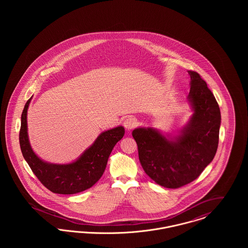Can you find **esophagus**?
Segmentation results:
<instances>
[{
  "label": "esophagus",
  "mask_w": 248,
  "mask_h": 248,
  "mask_svg": "<svg viewBox=\"0 0 248 248\" xmlns=\"http://www.w3.org/2000/svg\"><path fill=\"white\" fill-rule=\"evenodd\" d=\"M137 124H138L137 120L133 117H127L124 121V126L128 131L135 128L137 126Z\"/></svg>",
  "instance_id": "1"
}]
</instances>
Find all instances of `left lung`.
Masks as SVG:
<instances>
[{
  "instance_id": "8db88e82",
  "label": "left lung",
  "mask_w": 248,
  "mask_h": 248,
  "mask_svg": "<svg viewBox=\"0 0 248 248\" xmlns=\"http://www.w3.org/2000/svg\"><path fill=\"white\" fill-rule=\"evenodd\" d=\"M188 72L190 89L187 98L193 112L189 122L175 135L143 126L132 132L145 173L169 189L182 187L199 177L212 162L218 145V104L200 75Z\"/></svg>"
}]
</instances>
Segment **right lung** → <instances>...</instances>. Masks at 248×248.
Instances as JSON below:
<instances>
[{
    "label": "right lung",
    "instance_id": "1",
    "mask_svg": "<svg viewBox=\"0 0 248 248\" xmlns=\"http://www.w3.org/2000/svg\"><path fill=\"white\" fill-rule=\"evenodd\" d=\"M32 96L27 101L21 115L19 144L24 159L38 179L54 193L74 194L91 188L102 177L113 147L124 135L122 125L102 132L75 161L52 164L33 152L28 135L27 115Z\"/></svg>",
    "mask_w": 248,
    "mask_h": 248
}]
</instances>
